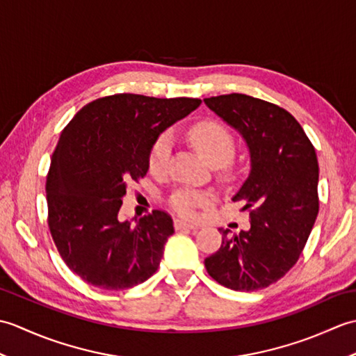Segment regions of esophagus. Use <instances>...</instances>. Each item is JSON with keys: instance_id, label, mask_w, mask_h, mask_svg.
<instances>
[{"instance_id": "34e87169", "label": "esophagus", "mask_w": 356, "mask_h": 356, "mask_svg": "<svg viewBox=\"0 0 356 356\" xmlns=\"http://www.w3.org/2000/svg\"><path fill=\"white\" fill-rule=\"evenodd\" d=\"M174 226H176V229H180V228H188V229H197L199 226L194 225V223H190V222H185V220H180V218H176L174 220Z\"/></svg>"}]
</instances>
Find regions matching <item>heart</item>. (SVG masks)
<instances>
[{"mask_svg":"<svg viewBox=\"0 0 356 356\" xmlns=\"http://www.w3.org/2000/svg\"><path fill=\"white\" fill-rule=\"evenodd\" d=\"M188 140L202 156L203 161L211 166L226 165L236 153V142H234L231 131L216 120H205V122L191 127L188 131ZM171 148L172 145L168 134H162L151 147L148 165L154 174H163L168 168ZM213 200L214 195L207 191L180 190L172 194L170 203L172 209L180 216L191 217L195 209L211 205Z\"/></svg>","mask_w":356,"mask_h":356,"instance_id":"1","label":"heart"}]
</instances>
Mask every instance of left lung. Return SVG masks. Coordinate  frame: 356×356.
<instances>
[{"mask_svg":"<svg viewBox=\"0 0 356 356\" xmlns=\"http://www.w3.org/2000/svg\"><path fill=\"white\" fill-rule=\"evenodd\" d=\"M243 138L251 171L234 194L243 202L251 228L231 236L205 259L208 274L234 291H259L275 283L303 251L318 216V161L291 113L252 96L232 93L203 99Z\"/></svg>","mask_w":356,"mask_h":356,"instance_id":"obj_1","label":"left lung"}]
</instances>
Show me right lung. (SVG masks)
Returning <instances> with one entry per match:
<instances>
[{"mask_svg":"<svg viewBox=\"0 0 356 356\" xmlns=\"http://www.w3.org/2000/svg\"><path fill=\"white\" fill-rule=\"evenodd\" d=\"M200 104L113 95L87 104L64 128L45 184L49 228L67 266L88 284L130 289L157 270L172 218L154 209L120 220L119 209L128 184L147 174L159 136Z\"/></svg>","mask_w":356,"mask_h":356,"instance_id":"1","label":"right lung"}]
</instances>
